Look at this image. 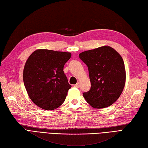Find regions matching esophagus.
Returning a JSON list of instances; mask_svg holds the SVG:
<instances>
[{"label": "esophagus", "mask_w": 148, "mask_h": 148, "mask_svg": "<svg viewBox=\"0 0 148 148\" xmlns=\"http://www.w3.org/2000/svg\"><path fill=\"white\" fill-rule=\"evenodd\" d=\"M74 86L77 88H79L80 87V83H79V82H78V83H77Z\"/></svg>", "instance_id": "34e87169"}]
</instances>
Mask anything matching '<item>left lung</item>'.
Instances as JSON below:
<instances>
[{
    "label": "left lung",
    "instance_id": "1",
    "mask_svg": "<svg viewBox=\"0 0 148 148\" xmlns=\"http://www.w3.org/2000/svg\"><path fill=\"white\" fill-rule=\"evenodd\" d=\"M79 58L88 68L91 88L83 93L95 108L110 106L120 97L125 84L126 73L122 57L110 46L86 51Z\"/></svg>",
    "mask_w": 148,
    "mask_h": 148
}]
</instances>
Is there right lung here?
<instances>
[{
    "label": "right lung",
    "mask_w": 148,
    "mask_h": 148,
    "mask_svg": "<svg viewBox=\"0 0 148 148\" xmlns=\"http://www.w3.org/2000/svg\"><path fill=\"white\" fill-rule=\"evenodd\" d=\"M70 53L38 49L28 57L23 69V82L28 96L38 107L54 110L66 99L71 86L64 66Z\"/></svg>",
    "instance_id": "1"
}]
</instances>
